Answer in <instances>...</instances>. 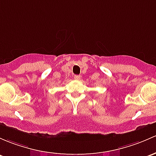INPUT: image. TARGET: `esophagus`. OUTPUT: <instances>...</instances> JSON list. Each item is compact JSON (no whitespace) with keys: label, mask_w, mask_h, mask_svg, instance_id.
Wrapping results in <instances>:
<instances>
[{"label":"esophagus","mask_w":156,"mask_h":156,"mask_svg":"<svg viewBox=\"0 0 156 156\" xmlns=\"http://www.w3.org/2000/svg\"><path fill=\"white\" fill-rule=\"evenodd\" d=\"M81 75H75V76H74V78H75V80H80L81 79Z\"/></svg>","instance_id":"esophagus-1"}]
</instances>
